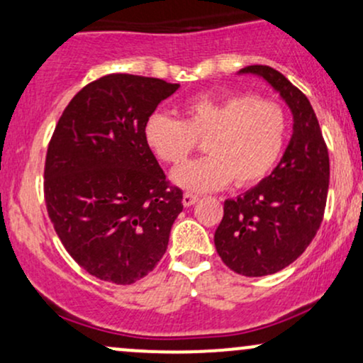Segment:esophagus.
<instances>
[{"label":"esophagus","instance_id":"obj_1","mask_svg":"<svg viewBox=\"0 0 363 363\" xmlns=\"http://www.w3.org/2000/svg\"><path fill=\"white\" fill-rule=\"evenodd\" d=\"M198 196L196 194H191V193H184L182 194V205L184 206H191V205H194L196 201H198Z\"/></svg>","mask_w":363,"mask_h":363}]
</instances>
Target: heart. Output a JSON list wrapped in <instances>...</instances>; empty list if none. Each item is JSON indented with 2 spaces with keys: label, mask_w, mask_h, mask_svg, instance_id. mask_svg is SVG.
<instances>
[{
  "label": "heart",
  "mask_w": 363,
  "mask_h": 363,
  "mask_svg": "<svg viewBox=\"0 0 363 363\" xmlns=\"http://www.w3.org/2000/svg\"><path fill=\"white\" fill-rule=\"evenodd\" d=\"M205 158L172 172L174 184L208 193L230 184L252 186L274 167L286 138V116L277 102L249 94L198 97L182 107V121L155 112L145 124V140L165 164L179 165L205 140Z\"/></svg>",
  "instance_id": "heart-1"
}]
</instances>
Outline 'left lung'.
I'll return each instance as SVG.
<instances>
[{
  "label": "left lung",
  "instance_id": "left-lung-1",
  "mask_svg": "<svg viewBox=\"0 0 363 363\" xmlns=\"http://www.w3.org/2000/svg\"><path fill=\"white\" fill-rule=\"evenodd\" d=\"M278 91L294 118L291 138L259 184L227 199L215 232L218 256L232 272L266 277L286 268L318 234L326 208L329 155L309 99L269 66H245Z\"/></svg>",
  "mask_w": 363,
  "mask_h": 363
}]
</instances>
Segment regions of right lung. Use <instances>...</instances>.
I'll use <instances>...</instances> for the list:
<instances>
[{"instance_id": "1", "label": "right lung", "mask_w": 363, "mask_h": 363, "mask_svg": "<svg viewBox=\"0 0 363 363\" xmlns=\"http://www.w3.org/2000/svg\"><path fill=\"white\" fill-rule=\"evenodd\" d=\"M179 83L114 73L66 106L48 147L44 198L69 256L99 280L131 285L165 254L182 191L165 181L145 124Z\"/></svg>"}]
</instances>
